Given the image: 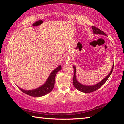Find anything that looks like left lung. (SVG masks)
<instances>
[{
    "mask_svg": "<svg viewBox=\"0 0 124 124\" xmlns=\"http://www.w3.org/2000/svg\"><path fill=\"white\" fill-rule=\"evenodd\" d=\"M92 29L93 30V34H99V35H105V36H107L104 32H103V31L100 30L97 27L95 26H92ZM113 68H114V64L112 67L111 70L110 72L109 73V74L105 77L103 80H101V82H99V83L95 84L94 85H84V84H82L79 82L76 79V67L74 66H73V69H74V75H73V84L74 87H75L77 89L79 90V91L83 92V93H91V92H93L97 90V89H99L102 85L104 84L107 80L108 79V78H109L110 76L111 75L112 73V72L113 70Z\"/></svg>",
    "mask_w": 124,
    "mask_h": 124,
    "instance_id": "1",
    "label": "left lung"
}]
</instances>
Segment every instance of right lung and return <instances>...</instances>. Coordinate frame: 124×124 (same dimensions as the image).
<instances>
[{"mask_svg":"<svg viewBox=\"0 0 124 124\" xmlns=\"http://www.w3.org/2000/svg\"><path fill=\"white\" fill-rule=\"evenodd\" d=\"M61 66L60 65L56 68H55L54 70H53V71L51 73L48 79L45 82V83L42 85H41V87L36 88V89L27 90L21 89L19 87H17L23 93L31 96V97H42V96H44L52 91L54 85L56 75L59 70H61Z\"/></svg>","mask_w":124,"mask_h":124,"instance_id":"1","label":"right lung"}]
</instances>
